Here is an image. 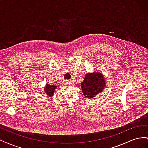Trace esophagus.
I'll use <instances>...</instances> for the list:
<instances>
[{
  "mask_svg": "<svg viewBox=\"0 0 148 148\" xmlns=\"http://www.w3.org/2000/svg\"><path fill=\"white\" fill-rule=\"evenodd\" d=\"M65 83H66V84H70L71 82L70 81V80H69V79H67V80H65Z\"/></svg>",
  "mask_w": 148,
  "mask_h": 148,
  "instance_id": "34e87169",
  "label": "esophagus"
}]
</instances>
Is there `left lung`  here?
Wrapping results in <instances>:
<instances>
[{
	"label": "left lung",
	"mask_w": 148,
	"mask_h": 148,
	"mask_svg": "<svg viewBox=\"0 0 148 148\" xmlns=\"http://www.w3.org/2000/svg\"><path fill=\"white\" fill-rule=\"evenodd\" d=\"M81 85L83 95L91 99L102 91L106 83L102 75L96 71L95 73H87Z\"/></svg>",
	"instance_id": "8db88e82"
}]
</instances>
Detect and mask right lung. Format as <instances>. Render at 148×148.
Instances as JSON below:
<instances>
[{"instance_id":"obj_1","label":"right lung","mask_w":148,"mask_h":148,"mask_svg":"<svg viewBox=\"0 0 148 148\" xmlns=\"http://www.w3.org/2000/svg\"><path fill=\"white\" fill-rule=\"evenodd\" d=\"M56 88H57V86H53V85L47 84L46 88H45L46 95L48 96H52L53 92H54V90Z\"/></svg>"}]
</instances>
